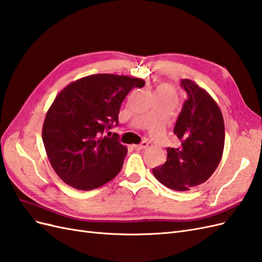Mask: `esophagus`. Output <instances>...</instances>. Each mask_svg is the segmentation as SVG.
I'll return each mask as SVG.
<instances>
[{"label": "esophagus", "mask_w": 262, "mask_h": 262, "mask_svg": "<svg viewBox=\"0 0 262 262\" xmlns=\"http://www.w3.org/2000/svg\"><path fill=\"white\" fill-rule=\"evenodd\" d=\"M147 142H142L141 144H137V145H133L132 147L134 148V149H137V150H142V149H144V148H146L147 147Z\"/></svg>", "instance_id": "1"}]
</instances>
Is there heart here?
Masks as SVG:
<instances>
[{"label": "heart", "mask_w": 262, "mask_h": 262, "mask_svg": "<svg viewBox=\"0 0 262 262\" xmlns=\"http://www.w3.org/2000/svg\"><path fill=\"white\" fill-rule=\"evenodd\" d=\"M163 93H171V94H173V92H172V90H171V87L168 86V85H161V86H158L157 89H156V91H155V95H157V94H163Z\"/></svg>", "instance_id": "obj_1"}]
</instances>
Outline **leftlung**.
<instances>
[{"mask_svg":"<svg viewBox=\"0 0 262 262\" xmlns=\"http://www.w3.org/2000/svg\"><path fill=\"white\" fill-rule=\"evenodd\" d=\"M180 84L188 96L173 128L180 143L167 147V160L152 171L165 187L187 191L207 181L217 168L225 128L221 109L207 91L188 78Z\"/></svg>","mask_w":262,"mask_h":262,"instance_id":"obj_1","label":"left lung"}]
</instances>
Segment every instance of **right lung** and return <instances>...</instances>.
<instances>
[{"label":"right lung","instance_id":"obj_1","mask_svg":"<svg viewBox=\"0 0 262 262\" xmlns=\"http://www.w3.org/2000/svg\"><path fill=\"white\" fill-rule=\"evenodd\" d=\"M144 85L139 77L94 74L70 83L58 94L45 118L42 141L52 168L67 185L89 191L118 175L128 148L118 134H101L118 124L129 92Z\"/></svg>","mask_w":262,"mask_h":262}]
</instances>
